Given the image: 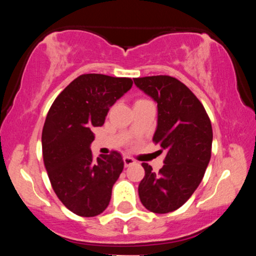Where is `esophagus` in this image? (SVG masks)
Segmentation results:
<instances>
[{"mask_svg":"<svg viewBox=\"0 0 256 256\" xmlns=\"http://www.w3.org/2000/svg\"><path fill=\"white\" fill-rule=\"evenodd\" d=\"M122 160H124L125 167H130V166H132L134 164V160H132V158H128V156H124V158H122Z\"/></svg>","mask_w":256,"mask_h":256,"instance_id":"obj_1","label":"esophagus"}]
</instances>
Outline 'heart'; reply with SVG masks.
Here are the masks:
<instances>
[{
  "mask_svg": "<svg viewBox=\"0 0 256 256\" xmlns=\"http://www.w3.org/2000/svg\"><path fill=\"white\" fill-rule=\"evenodd\" d=\"M144 101H146V100H137L136 104H140V102H144Z\"/></svg>",
  "mask_w": 256,
  "mask_h": 256,
  "instance_id": "obj_1",
  "label": "heart"
}]
</instances>
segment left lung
Masks as SVG:
<instances>
[{
  "mask_svg": "<svg viewBox=\"0 0 256 256\" xmlns=\"http://www.w3.org/2000/svg\"><path fill=\"white\" fill-rule=\"evenodd\" d=\"M134 82L158 104L152 140L167 152L158 173L142 164L146 176L138 195L152 213L173 212L190 198L204 178L212 152V124L200 100L178 79L152 76Z\"/></svg>",
  "mask_w": 256,
  "mask_h": 256,
  "instance_id": "1",
  "label": "left lung"
}]
</instances>
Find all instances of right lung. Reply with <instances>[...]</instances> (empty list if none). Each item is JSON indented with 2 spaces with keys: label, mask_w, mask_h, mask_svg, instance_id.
<instances>
[{
  "label": "right lung",
  "mask_w": 256,
  "mask_h": 256,
  "mask_svg": "<svg viewBox=\"0 0 256 256\" xmlns=\"http://www.w3.org/2000/svg\"><path fill=\"white\" fill-rule=\"evenodd\" d=\"M132 79L82 74L55 98L42 132L43 161L55 194L71 212L96 216L108 207L113 185L124 168L118 152L92 158L94 128L131 89Z\"/></svg>",
  "instance_id": "obj_1"
}]
</instances>
